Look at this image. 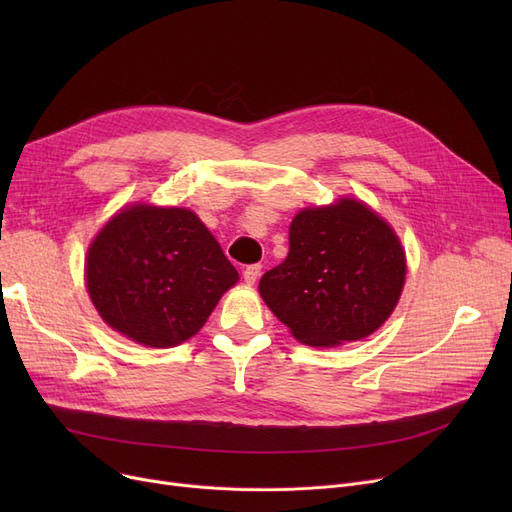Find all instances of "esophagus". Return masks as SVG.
Returning <instances> with one entry per match:
<instances>
[{"label": "esophagus", "instance_id": "34e87169", "mask_svg": "<svg viewBox=\"0 0 512 512\" xmlns=\"http://www.w3.org/2000/svg\"><path fill=\"white\" fill-rule=\"evenodd\" d=\"M259 274H261V265L255 263V265H247V267H245V272H242V278H245V282L251 286V284L257 282Z\"/></svg>", "mask_w": 512, "mask_h": 512}]
</instances>
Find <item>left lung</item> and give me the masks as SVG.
Masks as SVG:
<instances>
[{
  "label": "left lung",
  "instance_id": "left-lung-1",
  "mask_svg": "<svg viewBox=\"0 0 512 512\" xmlns=\"http://www.w3.org/2000/svg\"><path fill=\"white\" fill-rule=\"evenodd\" d=\"M288 257L259 282L263 301L292 336L336 346L378 330L394 311L407 261L394 230L355 199L303 209Z\"/></svg>",
  "mask_w": 512,
  "mask_h": 512
}]
</instances>
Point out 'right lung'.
Wrapping results in <instances>:
<instances>
[{"mask_svg": "<svg viewBox=\"0 0 512 512\" xmlns=\"http://www.w3.org/2000/svg\"><path fill=\"white\" fill-rule=\"evenodd\" d=\"M87 288L107 326L168 348L195 336L238 272L193 211L134 205L95 236Z\"/></svg>", "mask_w": 512, "mask_h": 512, "instance_id": "right-lung-1", "label": "right lung"}]
</instances>
